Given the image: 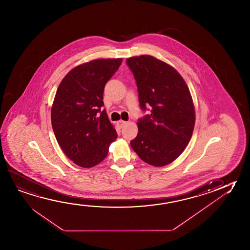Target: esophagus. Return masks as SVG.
Returning <instances> with one entry per match:
<instances>
[{
  "instance_id": "obj_1",
  "label": "esophagus",
  "mask_w": 250,
  "mask_h": 250,
  "mask_svg": "<svg viewBox=\"0 0 250 250\" xmlns=\"http://www.w3.org/2000/svg\"><path fill=\"white\" fill-rule=\"evenodd\" d=\"M126 121H124V120H119V122H118V125H119V127L125 126V125H126Z\"/></svg>"
}]
</instances>
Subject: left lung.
<instances>
[{
  "mask_svg": "<svg viewBox=\"0 0 250 250\" xmlns=\"http://www.w3.org/2000/svg\"><path fill=\"white\" fill-rule=\"evenodd\" d=\"M142 111L131 148L143 161L161 167L180 156L195 125V108L187 84L172 66L150 55L127 59Z\"/></svg>",
  "mask_w": 250,
  "mask_h": 250,
  "instance_id": "8db88e82",
  "label": "left lung"
}]
</instances>
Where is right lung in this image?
<instances>
[{
    "instance_id": "add662e5",
    "label": "right lung",
    "mask_w": 250,
    "mask_h": 250,
    "mask_svg": "<svg viewBox=\"0 0 250 250\" xmlns=\"http://www.w3.org/2000/svg\"><path fill=\"white\" fill-rule=\"evenodd\" d=\"M122 59H100L78 65L59 85L51 111L55 138L67 158L91 168L103 161L118 134L103 102L104 85Z\"/></svg>"
}]
</instances>
